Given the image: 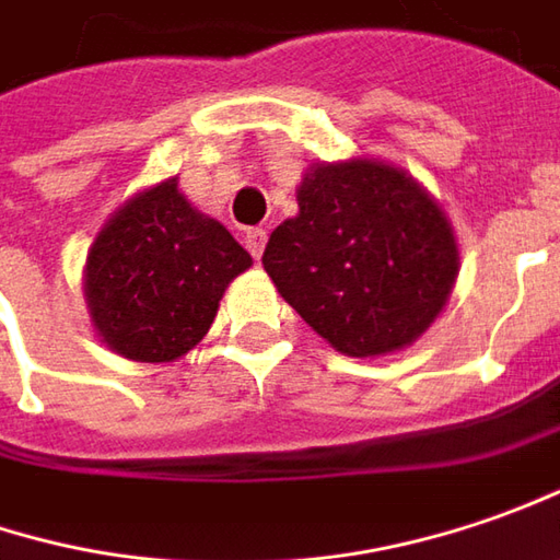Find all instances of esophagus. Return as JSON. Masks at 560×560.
<instances>
[{"mask_svg":"<svg viewBox=\"0 0 560 560\" xmlns=\"http://www.w3.org/2000/svg\"><path fill=\"white\" fill-rule=\"evenodd\" d=\"M244 244H247V250L260 260L262 247H266V229H247V232H244Z\"/></svg>","mask_w":560,"mask_h":560,"instance_id":"1","label":"esophagus"}]
</instances>
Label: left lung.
Returning <instances> with one entry per match:
<instances>
[{
    "mask_svg": "<svg viewBox=\"0 0 560 560\" xmlns=\"http://www.w3.org/2000/svg\"><path fill=\"white\" fill-rule=\"evenodd\" d=\"M300 213L269 235L262 269L300 318L347 357L409 347L440 316L458 247L434 198L375 161L313 166Z\"/></svg>",
    "mask_w": 560,
    "mask_h": 560,
    "instance_id": "left-lung-1",
    "label": "left lung"
}]
</instances>
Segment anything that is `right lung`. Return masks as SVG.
<instances>
[{"mask_svg":"<svg viewBox=\"0 0 560 560\" xmlns=\"http://www.w3.org/2000/svg\"><path fill=\"white\" fill-rule=\"evenodd\" d=\"M250 254L198 213L176 179L120 207L92 244L86 303L114 353L136 362L185 357L213 325L222 291Z\"/></svg>","mask_w":560,"mask_h":560,"instance_id":"right-lung-1","label":"right lung"}]
</instances>
